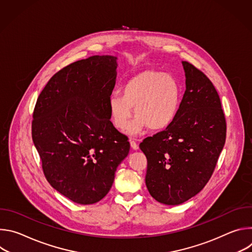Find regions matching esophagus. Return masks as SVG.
I'll return each instance as SVG.
<instances>
[{
  "instance_id": "1",
  "label": "esophagus",
  "mask_w": 252,
  "mask_h": 252,
  "mask_svg": "<svg viewBox=\"0 0 252 252\" xmlns=\"http://www.w3.org/2000/svg\"><path fill=\"white\" fill-rule=\"evenodd\" d=\"M137 140H134V139H130V147L133 151H136L138 150V145H137Z\"/></svg>"
}]
</instances>
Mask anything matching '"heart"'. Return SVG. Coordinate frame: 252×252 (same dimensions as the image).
Masks as SVG:
<instances>
[{
	"instance_id": "b5f03b06",
	"label": "heart",
	"mask_w": 252,
	"mask_h": 252,
	"mask_svg": "<svg viewBox=\"0 0 252 252\" xmlns=\"http://www.w3.org/2000/svg\"><path fill=\"white\" fill-rule=\"evenodd\" d=\"M183 97L182 87L171 75L157 69H147L130 77L122 87V94L109 97V111L116 127L139 134L150 127L154 131L167 128L176 119Z\"/></svg>"
}]
</instances>
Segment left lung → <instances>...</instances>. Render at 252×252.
Wrapping results in <instances>:
<instances>
[{
	"instance_id": "1",
	"label": "left lung",
	"mask_w": 252,
	"mask_h": 252,
	"mask_svg": "<svg viewBox=\"0 0 252 252\" xmlns=\"http://www.w3.org/2000/svg\"><path fill=\"white\" fill-rule=\"evenodd\" d=\"M186 92L174 122L147 137L139 149L146 155V185L151 195L166 205H178L207 184L223 149L226 124L220 95L209 79L182 62Z\"/></svg>"
}]
</instances>
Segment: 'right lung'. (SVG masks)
Returning <instances> with one entry per match:
<instances>
[{"label":"right lung","instance_id":"right-lung-1","mask_svg":"<svg viewBox=\"0 0 252 252\" xmlns=\"http://www.w3.org/2000/svg\"><path fill=\"white\" fill-rule=\"evenodd\" d=\"M118 58L92 56L70 63L48 82L34 106L33 145L49 184L79 204L110 191L129 142L111 120L109 97Z\"/></svg>","mask_w":252,"mask_h":252}]
</instances>
